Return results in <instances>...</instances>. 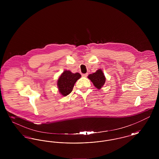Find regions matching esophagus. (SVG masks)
<instances>
[{
	"mask_svg": "<svg viewBox=\"0 0 159 159\" xmlns=\"http://www.w3.org/2000/svg\"><path fill=\"white\" fill-rule=\"evenodd\" d=\"M88 75V73H86V74H82V76L83 77H87Z\"/></svg>",
	"mask_w": 159,
	"mask_h": 159,
	"instance_id": "esophagus-1",
	"label": "esophagus"
}]
</instances>
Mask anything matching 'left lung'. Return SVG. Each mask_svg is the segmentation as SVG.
<instances>
[{"instance_id": "left-lung-1", "label": "left lung", "mask_w": 159, "mask_h": 159, "mask_svg": "<svg viewBox=\"0 0 159 159\" xmlns=\"http://www.w3.org/2000/svg\"><path fill=\"white\" fill-rule=\"evenodd\" d=\"M88 77L98 89H100L106 82V77L101 69L98 70L95 73L89 75Z\"/></svg>"}]
</instances>
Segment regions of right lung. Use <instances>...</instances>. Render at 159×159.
<instances>
[{
	"mask_svg": "<svg viewBox=\"0 0 159 159\" xmlns=\"http://www.w3.org/2000/svg\"><path fill=\"white\" fill-rule=\"evenodd\" d=\"M81 75L79 73H73L69 70H65L57 81V86L61 94L67 96L73 91L75 84Z\"/></svg>",
	"mask_w": 159,
	"mask_h": 159,
	"instance_id": "right-lung-1",
	"label": "right lung"
}]
</instances>
